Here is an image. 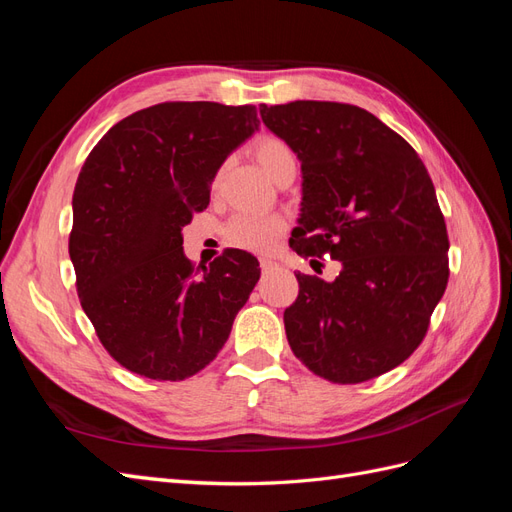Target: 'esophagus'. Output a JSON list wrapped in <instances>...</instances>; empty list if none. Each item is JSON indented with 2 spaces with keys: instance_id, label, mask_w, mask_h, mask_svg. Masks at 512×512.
<instances>
[{
  "instance_id": "34e87169",
  "label": "esophagus",
  "mask_w": 512,
  "mask_h": 512,
  "mask_svg": "<svg viewBox=\"0 0 512 512\" xmlns=\"http://www.w3.org/2000/svg\"><path fill=\"white\" fill-rule=\"evenodd\" d=\"M273 267H275V262H273V260H269V258H260V269H262V271L267 273V271H271Z\"/></svg>"
}]
</instances>
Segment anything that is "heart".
Here are the masks:
<instances>
[{"instance_id":"heart-1","label":"heart","mask_w":512,"mask_h":512,"mask_svg":"<svg viewBox=\"0 0 512 512\" xmlns=\"http://www.w3.org/2000/svg\"><path fill=\"white\" fill-rule=\"evenodd\" d=\"M254 156L271 179H277L288 168H297V156L280 136H260L254 143ZM284 230L286 220L282 215L237 213L226 226V239L241 250L262 254L271 250Z\"/></svg>"}]
</instances>
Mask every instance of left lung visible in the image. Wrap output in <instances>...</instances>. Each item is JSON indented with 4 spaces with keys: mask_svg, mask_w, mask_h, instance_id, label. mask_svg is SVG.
<instances>
[{
    "mask_svg": "<svg viewBox=\"0 0 512 512\" xmlns=\"http://www.w3.org/2000/svg\"><path fill=\"white\" fill-rule=\"evenodd\" d=\"M260 117L301 160V226L290 247L342 262L335 282L297 273L288 344L329 382L378 378L421 346L448 284V235L427 168L359 106L260 104Z\"/></svg>",
    "mask_w": 512,
    "mask_h": 512,
    "instance_id": "left-lung-1",
    "label": "left lung"
}]
</instances>
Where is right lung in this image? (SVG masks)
Segmentation results:
<instances>
[{"instance_id": "right-lung-1", "label": "right lung", "mask_w": 512, "mask_h": 512, "mask_svg": "<svg viewBox=\"0 0 512 512\" xmlns=\"http://www.w3.org/2000/svg\"><path fill=\"white\" fill-rule=\"evenodd\" d=\"M258 123L252 104L162 102L115 123L87 156L68 239L76 292L104 350L132 374H198L250 299L258 260L224 250L194 269L181 228L207 209L215 173Z\"/></svg>"}]
</instances>
